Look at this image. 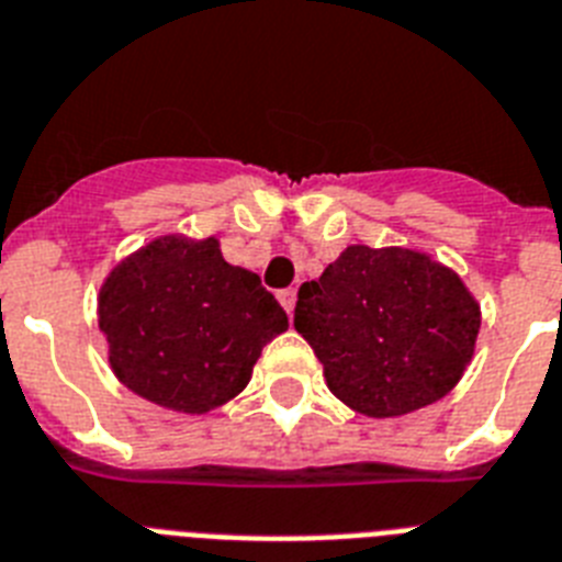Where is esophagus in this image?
<instances>
[{
	"label": "esophagus",
	"mask_w": 562,
	"mask_h": 562,
	"mask_svg": "<svg viewBox=\"0 0 562 562\" xmlns=\"http://www.w3.org/2000/svg\"><path fill=\"white\" fill-rule=\"evenodd\" d=\"M280 303H282V308H285V312H289V317L291 314H294V303H296V291L294 289H285V291H280Z\"/></svg>",
	"instance_id": "1"
}]
</instances>
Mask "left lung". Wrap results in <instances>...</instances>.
Segmentation results:
<instances>
[{"mask_svg":"<svg viewBox=\"0 0 562 562\" xmlns=\"http://www.w3.org/2000/svg\"><path fill=\"white\" fill-rule=\"evenodd\" d=\"M476 296L415 248L349 245L303 282L294 328L335 398L367 418H398L441 401L476 352Z\"/></svg>","mask_w":562,"mask_h":562,"instance_id":"obj_1","label":"left lung"}]
</instances>
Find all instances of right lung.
<instances>
[{"label":"right lung","mask_w":562,"mask_h":562,"mask_svg":"<svg viewBox=\"0 0 562 562\" xmlns=\"http://www.w3.org/2000/svg\"><path fill=\"white\" fill-rule=\"evenodd\" d=\"M98 326L126 390L204 415L248 386L262 346L289 317L257 273L225 262L216 236L161 234L100 282Z\"/></svg>","instance_id":"1"}]
</instances>
